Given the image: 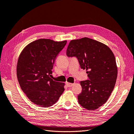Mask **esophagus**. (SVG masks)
I'll use <instances>...</instances> for the list:
<instances>
[{
  "instance_id": "esophagus-1",
  "label": "esophagus",
  "mask_w": 134,
  "mask_h": 134,
  "mask_svg": "<svg viewBox=\"0 0 134 134\" xmlns=\"http://www.w3.org/2000/svg\"><path fill=\"white\" fill-rule=\"evenodd\" d=\"M66 85L68 87H71L72 86H73V84L67 82V83H66Z\"/></svg>"
}]
</instances>
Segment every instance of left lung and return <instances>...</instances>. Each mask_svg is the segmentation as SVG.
Listing matches in <instances>:
<instances>
[{
	"mask_svg": "<svg viewBox=\"0 0 134 134\" xmlns=\"http://www.w3.org/2000/svg\"><path fill=\"white\" fill-rule=\"evenodd\" d=\"M66 55L76 58L88 74V79L80 82L78 103L88 110L98 108L107 102L116 82L117 68L112 51L106 44L84 37L71 40Z\"/></svg>",
	"mask_w": 134,
	"mask_h": 134,
	"instance_id": "8db88e82",
	"label": "left lung"
}]
</instances>
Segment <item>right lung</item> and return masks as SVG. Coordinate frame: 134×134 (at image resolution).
<instances>
[{
  "label": "right lung",
  "mask_w": 134,
  "mask_h": 134,
  "mask_svg": "<svg viewBox=\"0 0 134 134\" xmlns=\"http://www.w3.org/2000/svg\"><path fill=\"white\" fill-rule=\"evenodd\" d=\"M67 41L39 39L24 48L17 63V75L22 90L32 102L49 107L64 91V83L51 78L55 60Z\"/></svg>",
  "instance_id": "add662e5"
}]
</instances>
